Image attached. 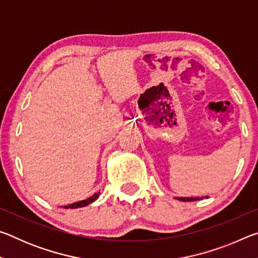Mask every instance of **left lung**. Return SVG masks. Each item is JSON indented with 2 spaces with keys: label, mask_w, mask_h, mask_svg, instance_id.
<instances>
[{
  "label": "left lung",
  "mask_w": 258,
  "mask_h": 258,
  "mask_svg": "<svg viewBox=\"0 0 258 258\" xmlns=\"http://www.w3.org/2000/svg\"><path fill=\"white\" fill-rule=\"evenodd\" d=\"M176 199L177 200H181V202H196V200H199V197H196V198H194V197H191V198H183V197H180V198H177L176 197Z\"/></svg>",
  "instance_id": "8db88e82"
}]
</instances>
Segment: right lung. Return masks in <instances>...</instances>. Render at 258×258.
Instances as JSON below:
<instances>
[{"label":"right lung","instance_id":"right-lung-1","mask_svg":"<svg viewBox=\"0 0 258 258\" xmlns=\"http://www.w3.org/2000/svg\"><path fill=\"white\" fill-rule=\"evenodd\" d=\"M99 194L100 192H98V194H94L93 196H91L90 198H87L85 200H81V202H77V203H74V204H71V205H67V206H61L63 208H80V207H85L87 206V205L92 204L94 200H97L99 198Z\"/></svg>","mask_w":258,"mask_h":258}]
</instances>
